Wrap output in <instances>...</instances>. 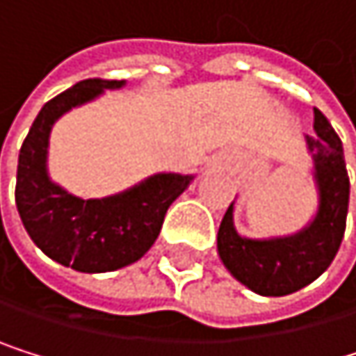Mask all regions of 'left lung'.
<instances>
[{"instance_id": "8db88e82", "label": "left lung", "mask_w": 356, "mask_h": 356, "mask_svg": "<svg viewBox=\"0 0 356 356\" xmlns=\"http://www.w3.org/2000/svg\"><path fill=\"white\" fill-rule=\"evenodd\" d=\"M314 132L305 136L318 207L312 222L295 235L250 239L235 228V202H230L218 230V254L230 275L256 295L284 297L321 277L339 250L346 230L350 181L344 147L327 117L314 108Z\"/></svg>"}]
</instances>
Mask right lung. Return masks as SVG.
Returning a JSON list of instances; mask_svg holds the SVG:
<instances>
[{"label": "right lung", "instance_id": "add662e5", "mask_svg": "<svg viewBox=\"0 0 356 356\" xmlns=\"http://www.w3.org/2000/svg\"><path fill=\"white\" fill-rule=\"evenodd\" d=\"M126 81L87 79L49 100L21 147L17 209L31 241L49 258L81 273H106L143 258L160 235L172 200L194 175L158 172L104 198H81L57 186L47 168L55 121Z\"/></svg>", "mask_w": 356, "mask_h": 356}]
</instances>
